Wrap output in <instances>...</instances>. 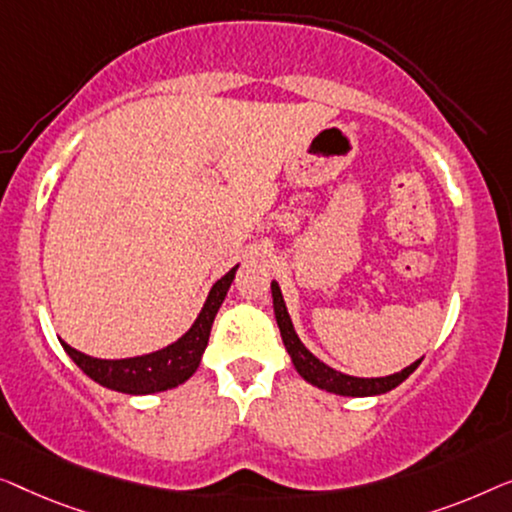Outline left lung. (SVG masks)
Returning a JSON list of instances; mask_svg holds the SVG:
<instances>
[{
	"instance_id": "obj_1",
	"label": "left lung",
	"mask_w": 512,
	"mask_h": 512,
	"mask_svg": "<svg viewBox=\"0 0 512 512\" xmlns=\"http://www.w3.org/2000/svg\"><path fill=\"white\" fill-rule=\"evenodd\" d=\"M271 297H273V313H276L280 336H283L285 350L290 352L294 369L299 371V376L304 378L306 383L320 387V390L341 394V397H376V394H385L394 390L397 385H401L403 380H406L422 362V359H417V362L406 366V369H401L399 373H392V376H385V378H357V376H348V373L331 369V366L320 362V359L315 357L304 343H301L297 331H294L290 313H287L285 299L283 294H280V287L276 280H271Z\"/></svg>"
}]
</instances>
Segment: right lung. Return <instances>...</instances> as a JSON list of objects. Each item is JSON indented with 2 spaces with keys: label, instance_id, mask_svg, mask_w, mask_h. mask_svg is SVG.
I'll return each mask as SVG.
<instances>
[{
  "label": "right lung",
  "instance_id": "obj_1",
  "mask_svg": "<svg viewBox=\"0 0 512 512\" xmlns=\"http://www.w3.org/2000/svg\"><path fill=\"white\" fill-rule=\"evenodd\" d=\"M234 266L232 271H227L218 283L211 287L208 297L204 301L197 320L192 322V327L185 334L174 341L167 348L148 352V355L139 357H127V359H99L90 357L85 352H78L71 348L69 343H62V348L67 355L74 359L78 369L85 376H90L95 383L109 387V390L122 392V394H155L171 390V387L183 385L187 378H192V373L199 369L201 355H204L208 336H211V327L215 315H218L222 301L227 297L229 285L236 276Z\"/></svg>",
  "mask_w": 512,
  "mask_h": 512
}]
</instances>
